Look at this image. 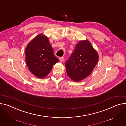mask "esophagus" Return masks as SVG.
Returning a JSON list of instances; mask_svg holds the SVG:
<instances>
[{
  "mask_svg": "<svg viewBox=\"0 0 126 126\" xmlns=\"http://www.w3.org/2000/svg\"><path fill=\"white\" fill-rule=\"evenodd\" d=\"M64 60V57H60L59 58V60L60 62H62Z\"/></svg>",
  "mask_w": 126,
  "mask_h": 126,
  "instance_id": "1",
  "label": "esophagus"
}]
</instances>
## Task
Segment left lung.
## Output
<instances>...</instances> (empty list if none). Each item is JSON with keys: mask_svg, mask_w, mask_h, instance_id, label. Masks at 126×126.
Listing matches in <instances>:
<instances>
[{"mask_svg": "<svg viewBox=\"0 0 126 126\" xmlns=\"http://www.w3.org/2000/svg\"><path fill=\"white\" fill-rule=\"evenodd\" d=\"M98 59L97 52L89 40L79 41L65 63L67 75L76 82L85 79L95 68Z\"/></svg>", "mask_w": 126, "mask_h": 126, "instance_id": "left-lung-1", "label": "left lung"}]
</instances>
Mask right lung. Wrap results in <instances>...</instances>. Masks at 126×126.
<instances>
[{
    "label": "right lung",
    "mask_w": 126,
    "mask_h": 126,
    "mask_svg": "<svg viewBox=\"0 0 126 126\" xmlns=\"http://www.w3.org/2000/svg\"><path fill=\"white\" fill-rule=\"evenodd\" d=\"M26 61L30 72L38 78L43 79L59 61L54 54L48 38L39 34L27 45L25 49Z\"/></svg>",
    "instance_id": "right-lung-1"
}]
</instances>
